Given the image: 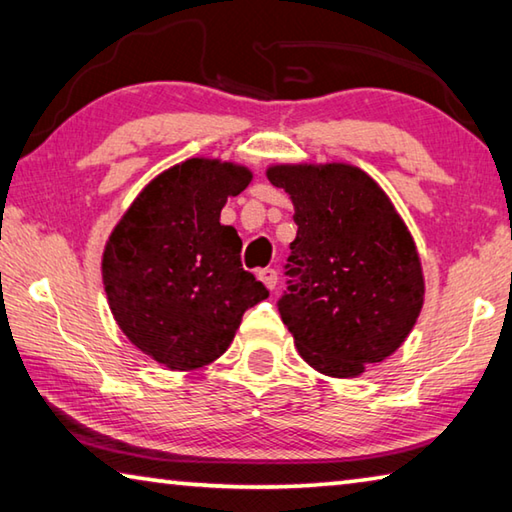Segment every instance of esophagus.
Here are the masks:
<instances>
[{
    "label": "esophagus",
    "instance_id": "1",
    "mask_svg": "<svg viewBox=\"0 0 512 512\" xmlns=\"http://www.w3.org/2000/svg\"><path fill=\"white\" fill-rule=\"evenodd\" d=\"M257 277H259V280H262L264 282V287L266 289H275V284H277V273L273 271V268H262V271H259L257 273Z\"/></svg>",
    "mask_w": 512,
    "mask_h": 512
}]
</instances>
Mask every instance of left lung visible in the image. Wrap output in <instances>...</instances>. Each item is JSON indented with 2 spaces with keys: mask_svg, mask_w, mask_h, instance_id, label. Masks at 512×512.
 <instances>
[{
  "mask_svg": "<svg viewBox=\"0 0 512 512\" xmlns=\"http://www.w3.org/2000/svg\"><path fill=\"white\" fill-rule=\"evenodd\" d=\"M266 178L293 203L298 235L280 300L298 354L327 377L391 357L424 305L422 262L388 194L348 162H280Z\"/></svg>",
  "mask_w": 512,
  "mask_h": 512,
  "instance_id": "8db88e82",
  "label": "left lung"
}]
</instances>
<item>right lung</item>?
<instances>
[{
    "mask_svg": "<svg viewBox=\"0 0 512 512\" xmlns=\"http://www.w3.org/2000/svg\"><path fill=\"white\" fill-rule=\"evenodd\" d=\"M253 180L246 164L189 158L158 173L121 214L101 257L121 332L169 370L221 357L248 307L268 298L241 268V239L221 225L230 196Z\"/></svg>",
    "mask_w": 512,
    "mask_h": 512,
    "instance_id": "right-lung-1",
    "label": "right lung"
}]
</instances>
